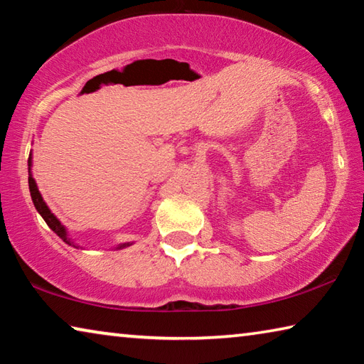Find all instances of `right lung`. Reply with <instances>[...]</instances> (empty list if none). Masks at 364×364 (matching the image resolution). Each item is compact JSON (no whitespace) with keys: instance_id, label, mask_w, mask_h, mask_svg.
Returning <instances> with one entry per match:
<instances>
[{"instance_id":"1","label":"right lung","mask_w":364,"mask_h":364,"mask_svg":"<svg viewBox=\"0 0 364 364\" xmlns=\"http://www.w3.org/2000/svg\"><path fill=\"white\" fill-rule=\"evenodd\" d=\"M28 188H30V196H32L33 205H35L36 210H38V213L43 217V220L46 221L48 226L51 228V230L56 232L58 236L63 239L64 242L72 245L73 242L70 241V237H67L65 228L60 225V221L56 217H54V215L51 213V210H49L48 205L45 204V200H43V197L40 194L38 188H36V183L33 180V176H32V157H28ZM127 245H130V244H120L117 249H123V247H127Z\"/></svg>"}]
</instances>
